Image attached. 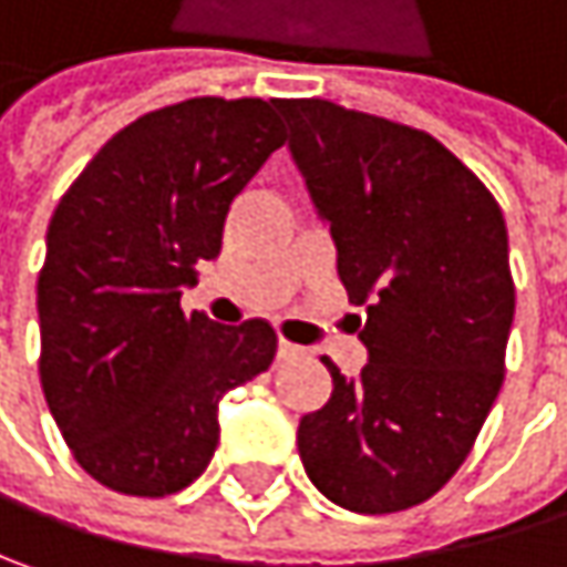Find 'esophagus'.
<instances>
[{"mask_svg":"<svg viewBox=\"0 0 567 567\" xmlns=\"http://www.w3.org/2000/svg\"><path fill=\"white\" fill-rule=\"evenodd\" d=\"M298 353H305L301 347H295L291 340H279V360H291V357H298Z\"/></svg>","mask_w":567,"mask_h":567,"instance_id":"obj_1","label":"esophagus"}]
</instances>
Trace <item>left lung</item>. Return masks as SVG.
<instances>
[{
    "instance_id": "obj_1",
    "label": "left lung",
    "mask_w": 567,
    "mask_h": 567,
    "mask_svg": "<svg viewBox=\"0 0 567 567\" xmlns=\"http://www.w3.org/2000/svg\"><path fill=\"white\" fill-rule=\"evenodd\" d=\"M363 305L370 363L331 370V399L298 422V454L337 506L399 513L467 461L506 373L516 311L506 220L435 135L331 100H276Z\"/></svg>"
}]
</instances>
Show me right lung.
Returning a JSON list of instances; mask_svg holds the SVG:
<instances>
[{
    "instance_id": "right-lung-1",
    "label": "right lung",
    "mask_w": 567,
    "mask_h": 567,
    "mask_svg": "<svg viewBox=\"0 0 567 567\" xmlns=\"http://www.w3.org/2000/svg\"><path fill=\"white\" fill-rule=\"evenodd\" d=\"M282 145L276 100L194 96L116 132L54 207L38 377L96 484L152 499L194 484L217 451V402L269 370V321L184 315L181 288L220 252L233 197Z\"/></svg>"
}]
</instances>
